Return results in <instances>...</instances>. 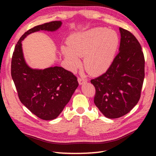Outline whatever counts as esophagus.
<instances>
[{
  "instance_id": "obj_1",
  "label": "esophagus",
  "mask_w": 156,
  "mask_h": 156,
  "mask_svg": "<svg viewBox=\"0 0 156 156\" xmlns=\"http://www.w3.org/2000/svg\"><path fill=\"white\" fill-rule=\"evenodd\" d=\"M87 76L85 75L84 73L83 72L80 71V78H78V82L80 85H83L84 84L86 83L87 82Z\"/></svg>"
}]
</instances>
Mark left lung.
I'll list each match as a JSON object with an SVG mask.
<instances>
[{
    "mask_svg": "<svg viewBox=\"0 0 156 156\" xmlns=\"http://www.w3.org/2000/svg\"><path fill=\"white\" fill-rule=\"evenodd\" d=\"M62 24L54 21L30 29L19 39L12 57L11 76L20 101L32 113L46 121L54 120L60 115L78 87L77 78L59 66L31 68L24 58L22 42L33 33L57 31Z\"/></svg>",
    "mask_w": 156,
    "mask_h": 156,
    "instance_id": "left-lung-1",
    "label": "left lung"
}]
</instances>
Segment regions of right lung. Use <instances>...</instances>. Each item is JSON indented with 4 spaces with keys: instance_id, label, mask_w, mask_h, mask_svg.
<instances>
[{
    "instance_id": "right-lung-1",
    "label": "right lung",
    "mask_w": 156,
    "mask_h": 156,
    "mask_svg": "<svg viewBox=\"0 0 156 156\" xmlns=\"http://www.w3.org/2000/svg\"><path fill=\"white\" fill-rule=\"evenodd\" d=\"M119 31L118 54L103 74L90 81L96 89L94 104L108 119L127 114L137 104L145 76V59L140 43L129 31L122 28ZM107 64V59H103L99 71Z\"/></svg>"
}]
</instances>
